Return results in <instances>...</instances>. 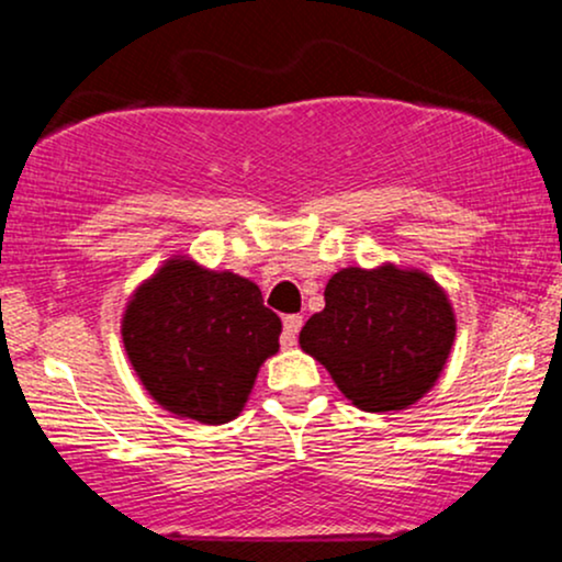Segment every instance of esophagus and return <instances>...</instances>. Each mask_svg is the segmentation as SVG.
I'll use <instances>...</instances> for the list:
<instances>
[{
    "mask_svg": "<svg viewBox=\"0 0 562 562\" xmlns=\"http://www.w3.org/2000/svg\"><path fill=\"white\" fill-rule=\"evenodd\" d=\"M303 325V317L301 314H288L285 319H282V348H293L295 340H299V330Z\"/></svg>",
    "mask_w": 562,
    "mask_h": 562,
    "instance_id": "34e87169",
    "label": "esophagus"
}]
</instances>
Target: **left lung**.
<instances>
[{
  "instance_id": "1",
  "label": "left lung",
  "mask_w": 562,
  "mask_h": 562,
  "mask_svg": "<svg viewBox=\"0 0 562 562\" xmlns=\"http://www.w3.org/2000/svg\"><path fill=\"white\" fill-rule=\"evenodd\" d=\"M454 333V308L434 277L383 263L333 274L299 344L353 406L393 412L434 389Z\"/></svg>"
}]
</instances>
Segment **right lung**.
Instances as JSON below:
<instances>
[{
    "label": "right lung",
    "mask_w": 562,
    "mask_h": 562,
    "mask_svg": "<svg viewBox=\"0 0 562 562\" xmlns=\"http://www.w3.org/2000/svg\"><path fill=\"white\" fill-rule=\"evenodd\" d=\"M280 333L256 282L187 256L164 261L142 282L121 319L126 357L145 391L164 409L205 425L240 415Z\"/></svg>",
    "instance_id": "add662e5"
}]
</instances>
